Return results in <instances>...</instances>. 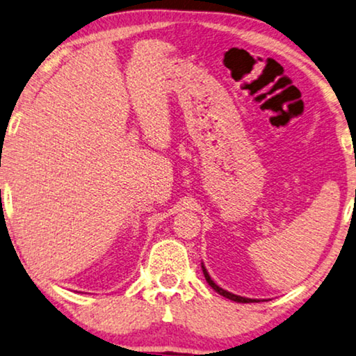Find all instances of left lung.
<instances>
[{
	"label": "left lung",
	"instance_id": "8db88e82",
	"mask_svg": "<svg viewBox=\"0 0 356 356\" xmlns=\"http://www.w3.org/2000/svg\"><path fill=\"white\" fill-rule=\"evenodd\" d=\"M202 271H204L205 280H207V282H209V286L212 287V289H215L216 292H218L220 296H223V297H226V298H229V300L239 302V303H250V302H257V300H254V298H245V297H241V296H234V293H231V292H228V291L221 289L220 286H216L215 282L212 281V277L209 276V273H207V270H205V266H204V265H202Z\"/></svg>",
	"mask_w": 356,
	"mask_h": 356
}]
</instances>
